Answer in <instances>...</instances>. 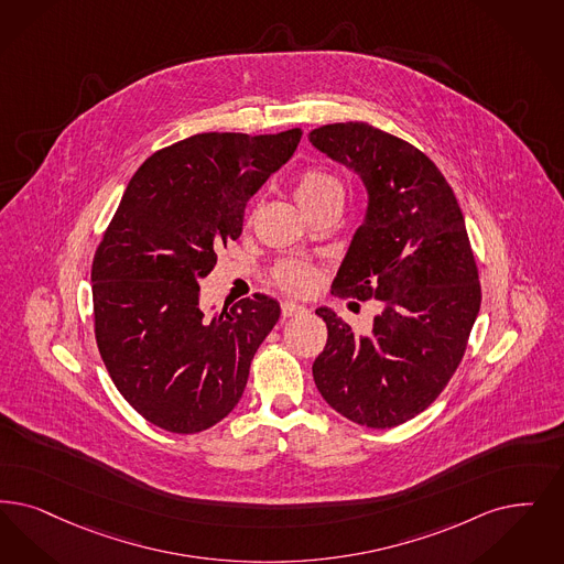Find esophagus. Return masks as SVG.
Listing matches in <instances>:
<instances>
[{
    "instance_id": "34e87169",
    "label": "esophagus",
    "mask_w": 564,
    "mask_h": 564,
    "mask_svg": "<svg viewBox=\"0 0 564 564\" xmlns=\"http://www.w3.org/2000/svg\"><path fill=\"white\" fill-rule=\"evenodd\" d=\"M302 313H306V308L300 306V304H293V302H283L281 304V315L283 316L302 315Z\"/></svg>"
}]
</instances>
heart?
Here are the masks:
<instances>
[{"label":"heart","instance_id":"heart-1","mask_svg":"<svg viewBox=\"0 0 564 564\" xmlns=\"http://www.w3.org/2000/svg\"><path fill=\"white\" fill-rule=\"evenodd\" d=\"M293 193L297 203L313 216L329 203L344 202L341 182L323 167H306L293 182ZM272 283L283 292L293 295H308L315 292L323 281V271L306 260H281L272 267Z\"/></svg>","mask_w":564,"mask_h":564}]
</instances>
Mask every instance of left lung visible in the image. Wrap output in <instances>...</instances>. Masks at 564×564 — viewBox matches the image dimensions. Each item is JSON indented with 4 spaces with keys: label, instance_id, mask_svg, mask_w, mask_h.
Instances as JSON below:
<instances>
[{
    "label": "left lung",
    "instance_id": "left-lung-1",
    "mask_svg": "<svg viewBox=\"0 0 564 564\" xmlns=\"http://www.w3.org/2000/svg\"><path fill=\"white\" fill-rule=\"evenodd\" d=\"M311 142L352 167L369 193L365 223L339 267L341 297L380 300L369 334L327 308L313 362L321 397L367 429H394L429 409L464 359L480 281L462 207L420 149L365 121L329 123Z\"/></svg>",
    "mask_w": 564,
    "mask_h": 564
}]
</instances>
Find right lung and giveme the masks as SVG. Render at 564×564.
Listing matches in <instances>:
<instances>
[{"label": "right lung", "instance_id": "right-lung-1", "mask_svg": "<svg viewBox=\"0 0 564 564\" xmlns=\"http://www.w3.org/2000/svg\"><path fill=\"white\" fill-rule=\"evenodd\" d=\"M302 130L205 132L147 159L91 262L94 336L121 397L159 429L197 434L239 403L276 300L253 293L209 316L199 279L241 237L249 197L292 158Z\"/></svg>", "mask_w": 564, "mask_h": 564}]
</instances>
